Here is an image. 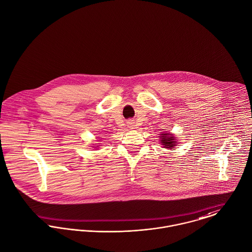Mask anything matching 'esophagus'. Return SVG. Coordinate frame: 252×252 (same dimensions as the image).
<instances>
[{
    "mask_svg": "<svg viewBox=\"0 0 252 252\" xmlns=\"http://www.w3.org/2000/svg\"><path fill=\"white\" fill-rule=\"evenodd\" d=\"M127 126H128L129 128H134V123H133L132 121L128 122V123H127Z\"/></svg>",
    "mask_w": 252,
    "mask_h": 252,
    "instance_id": "obj_1",
    "label": "esophagus"
}]
</instances>
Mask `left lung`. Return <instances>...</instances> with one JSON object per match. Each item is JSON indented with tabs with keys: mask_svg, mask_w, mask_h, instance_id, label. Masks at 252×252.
<instances>
[{
	"mask_svg": "<svg viewBox=\"0 0 252 252\" xmlns=\"http://www.w3.org/2000/svg\"><path fill=\"white\" fill-rule=\"evenodd\" d=\"M159 138H160V142L163 145V147L166 148V149H169V150L170 149H174V147L177 145L176 144L177 141H176L175 136H173V134H170L169 132H167V133H161Z\"/></svg>",
	"mask_w": 252,
	"mask_h": 252,
	"instance_id": "1",
	"label": "left lung"
}]
</instances>
